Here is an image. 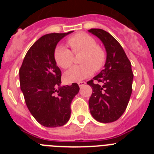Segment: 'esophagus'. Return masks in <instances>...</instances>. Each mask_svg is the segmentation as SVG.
Listing matches in <instances>:
<instances>
[{"label": "esophagus", "instance_id": "obj_1", "mask_svg": "<svg viewBox=\"0 0 154 154\" xmlns=\"http://www.w3.org/2000/svg\"><path fill=\"white\" fill-rule=\"evenodd\" d=\"M85 83H86L85 82H78V84H79V87L84 86V85H85Z\"/></svg>", "mask_w": 154, "mask_h": 154}]
</instances>
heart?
Here are the masks:
<instances>
[{
  "label": "heart",
  "mask_w": 154,
  "mask_h": 154,
  "mask_svg": "<svg viewBox=\"0 0 154 154\" xmlns=\"http://www.w3.org/2000/svg\"><path fill=\"white\" fill-rule=\"evenodd\" d=\"M70 49L62 45L55 48L54 57L57 65L63 69H68L74 62V54L83 51L82 65H75L65 73V79L68 82L82 81L94 73V71L102 69L106 61V53L103 48L97 45L96 40L89 34L80 32L68 38Z\"/></svg>",
  "instance_id": "b5f03b06"
}]
</instances>
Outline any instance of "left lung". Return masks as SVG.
<instances>
[{
  "mask_svg": "<svg viewBox=\"0 0 154 154\" xmlns=\"http://www.w3.org/2000/svg\"><path fill=\"white\" fill-rule=\"evenodd\" d=\"M89 31L102 41L107 54L105 69L87 82L92 89L89 109L96 120L112 123L123 115L131 96V63L120 44L109 33L99 28Z\"/></svg>",
  "mask_w": 154,
  "mask_h": 154,
  "instance_id": "left-lung-1",
  "label": "left lung"
}]
</instances>
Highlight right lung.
<instances>
[{"mask_svg":"<svg viewBox=\"0 0 154 154\" xmlns=\"http://www.w3.org/2000/svg\"><path fill=\"white\" fill-rule=\"evenodd\" d=\"M51 33L41 37L29 48L20 70V85L31 115L41 125H65L71 115V103L79 92L77 83L60 86L62 72L54 53L58 42L72 33Z\"/></svg>","mask_w":154,"mask_h":154,"instance_id":"1","label":"right lung"}]
</instances>
